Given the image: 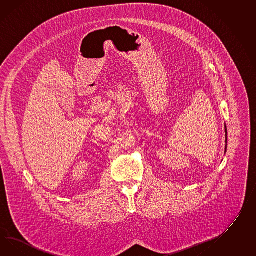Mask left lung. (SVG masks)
Segmentation results:
<instances>
[{"mask_svg":"<svg viewBox=\"0 0 256 256\" xmlns=\"http://www.w3.org/2000/svg\"><path fill=\"white\" fill-rule=\"evenodd\" d=\"M226 142H228V132H226Z\"/></svg>","mask_w":256,"mask_h":256,"instance_id":"left-lung-1","label":"left lung"}]
</instances>
